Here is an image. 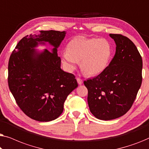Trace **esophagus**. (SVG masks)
<instances>
[{"instance_id": "obj_1", "label": "esophagus", "mask_w": 149, "mask_h": 149, "mask_svg": "<svg viewBox=\"0 0 149 149\" xmlns=\"http://www.w3.org/2000/svg\"><path fill=\"white\" fill-rule=\"evenodd\" d=\"M77 81L79 85H81L83 83V80L80 78H77Z\"/></svg>"}]
</instances>
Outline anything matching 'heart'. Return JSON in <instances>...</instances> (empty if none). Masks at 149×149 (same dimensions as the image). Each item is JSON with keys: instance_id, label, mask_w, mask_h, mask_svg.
Segmentation results:
<instances>
[{"instance_id": "1", "label": "heart", "mask_w": 149, "mask_h": 149, "mask_svg": "<svg viewBox=\"0 0 149 149\" xmlns=\"http://www.w3.org/2000/svg\"><path fill=\"white\" fill-rule=\"evenodd\" d=\"M113 47L106 38H86L78 36L72 38L66 46V52L61 60L68 71L74 70L77 62L87 76H95L106 70L111 62Z\"/></svg>"}]
</instances>
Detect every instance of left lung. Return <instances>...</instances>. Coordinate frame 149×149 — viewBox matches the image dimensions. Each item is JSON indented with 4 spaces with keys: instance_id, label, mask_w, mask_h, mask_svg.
<instances>
[{
    "instance_id": "8db88e82",
    "label": "left lung",
    "mask_w": 149,
    "mask_h": 149,
    "mask_svg": "<svg viewBox=\"0 0 149 149\" xmlns=\"http://www.w3.org/2000/svg\"><path fill=\"white\" fill-rule=\"evenodd\" d=\"M116 44L115 55L105 70L84 81L91 113L98 119L112 120L127 113L142 84V60L130 38L110 34Z\"/></svg>"
}]
</instances>
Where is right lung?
<instances>
[{
  "label": "right lung",
  "instance_id": "1",
  "mask_svg": "<svg viewBox=\"0 0 149 149\" xmlns=\"http://www.w3.org/2000/svg\"><path fill=\"white\" fill-rule=\"evenodd\" d=\"M66 32L41 30L26 36L12 52L8 65V84L17 105L28 117L38 121L56 119L62 113L66 97L78 83L74 74L61 69L58 47ZM49 42L52 52H38V44Z\"/></svg>",
  "mask_w": 149,
  "mask_h": 149
}]
</instances>
